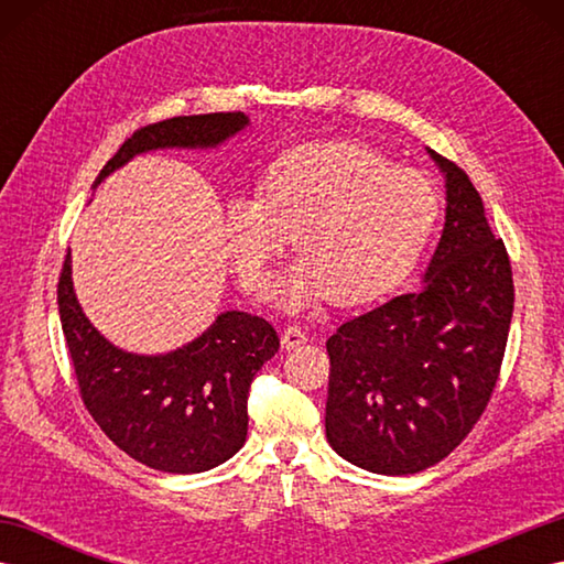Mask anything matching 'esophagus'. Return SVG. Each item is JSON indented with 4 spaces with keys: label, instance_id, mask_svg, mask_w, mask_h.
Masks as SVG:
<instances>
[{
    "label": "esophagus",
    "instance_id": "esophagus-1",
    "mask_svg": "<svg viewBox=\"0 0 564 564\" xmlns=\"http://www.w3.org/2000/svg\"><path fill=\"white\" fill-rule=\"evenodd\" d=\"M307 341V334L301 327H289L281 334V344L283 349H297V346H303Z\"/></svg>",
    "mask_w": 564,
    "mask_h": 564
}]
</instances>
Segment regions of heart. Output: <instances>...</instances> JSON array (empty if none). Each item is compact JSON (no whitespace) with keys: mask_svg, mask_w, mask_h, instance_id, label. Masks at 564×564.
Masks as SVG:
<instances>
[{"mask_svg":"<svg viewBox=\"0 0 564 564\" xmlns=\"http://www.w3.org/2000/svg\"><path fill=\"white\" fill-rule=\"evenodd\" d=\"M441 200L422 172L394 166L354 140L310 142L275 158L261 196L225 203L223 232L239 281L263 293L283 251H303L273 291L289 313L327 297L341 305L376 301L414 269L438 220Z\"/></svg>","mask_w":564,"mask_h":564,"instance_id":"1","label":"heart"}]
</instances>
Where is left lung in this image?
Returning <instances> with one entry per match:
<instances>
[{"mask_svg": "<svg viewBox=\"0 0 564 564\" xmlns=\"http://www.w3.org/2000/svg\"><path fill=\"white\" fill-rule=\"evenodd\" d=\"M426 152L446 178V223L422 289L327 339V441L378 475L426 470L470 434L497 386L513 313L509 254L480 194L458 164Z\"/></svg>", "mask_w": 564, "mask_h": 564, "instance_id": "obj_1", "label": "left lung"}]
</instances>
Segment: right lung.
<instances>
[{
    "instance_id": "add662e5",
    "label": "right lung",
    "mask_w": 564,
    "mask_h": 564,
    "mask_svg": "<svg viewBox=\"0 0 564 564\" xmlns=\"http://www.w3.org/2000/svg\"><path fill=\"white\" fill-rule=\"evenodd\" d=\"M249 126L245 113L176 116L140 128L94 182L152 150H213ZM57 310L82 400L94 422L130 458L162 473L191 475L230 460L247 441V398L257 370L279 351L267 319L227 310L166 354L118 349L91 325L75 295L67 251Z\"/></svg>"
}]
</instances>
